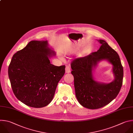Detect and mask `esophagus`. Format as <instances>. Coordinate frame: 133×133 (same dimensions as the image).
Wrapping results in <instances>:
<instances>
[{
    "label": "esophagus",
    "instance_id": "34e87169",
    "mask_svg": "<svg viewBox=\"0 0 133 133\" xmlns=\"http://www.w3.org/2000/svg\"><path fill=\"white\" fill-rule=\"evenodd\" d=\"M70 72H71V68H70V66L66 65L65 67V73H69Z\"/></svg>",
    "mask_w": 133,
    "mask_h": 133
}]
</instances>
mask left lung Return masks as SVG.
Returning a JSON list of instances; mask_svg holds the SVG:
<instances>
[{
  "mask_svg": "<svg viewBox=\"0 0 133 133\" xmlns=\"http://www.w3.org/2000/svg\"><path fill=\"white\" fill-rule=\"evenodd\" d=\"M98 41L101 45L96 52L75 59L71 63L76 97L83 107L92 110L104 107L116 98L121 90L123 78V68L117 53L105 41ZM104 59L114 66L115 78L109 84L98 83L92 76L93 68L98 62Z\"/></svg>",
  "mask_w": 133,
  "mask_h": 133,
  "instance_id": "left-lung-1",
  "label": "left lung"
}]
</instances>
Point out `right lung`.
Masks as SVG:
<instances>
[{"instance_id":"1","label":"right lung","mask_w":133,"mask_h":133,"mask_svg":"<svg viewBox=\"0 0 133 133\" xmlns=\"http://www.w3.org/2000/svg\"><path fill=\"white\" fill-rule=\"evenodd\" d=\"M55 55L47 40H34L13 56L8 67L11 86L16 97L26 105L43 108L54 98L65 68L50 63L48 57Z\"/></svg>"}]
</instances>
